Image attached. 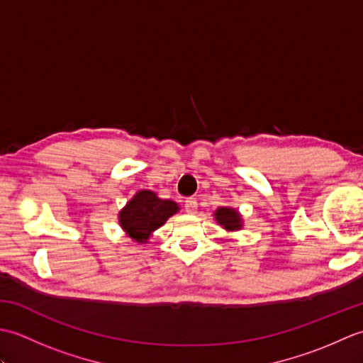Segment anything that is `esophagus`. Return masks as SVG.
<instances>
[{
  "mask_svg": "<svg viewBox=\"0 0 363 363\" xmlns=\"http://www.w3.org/2000/svg\"><path fill=\"white\" fill-rule=\"evenodd\" d=\"M184 209L189 213H195L198 209V201L195 198H187L186 201H184Z\"/></svg>",
  "mask_w": 363,
  "mask_h": 363,
  "instance_id": "1",
  "label": "esophagus"
}]
</instances>
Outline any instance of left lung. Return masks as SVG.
Here are the masks:
<instances>
[{
  "label": "left lung",
  "instance_id": "8db88e82",
  "mask_svg": "<svg viewBox=\"0 0 363 363\" xmlns=\"http://www.w3.org/2000/svg\"><path fill=\"white\" fill-rule=\"evenodd\" d=\"M213 217L215 221H217L223 229H226L228 233H235V230H240L243 228L242 213L238 212L235 207L221 206L213 212Z\"/></svg>",
  "mask_w": 363,
  "mask_h": 363
}]
</instances>
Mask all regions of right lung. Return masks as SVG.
<instances>
[{
  "label": "right lung",
  "instance_id": "add662e5",
  "mask_svg": "<svg viewBox=\"0 0 363 363\" xmlns=\"http://www.w3.org/2000/svg\"><path fill=\"white\" fill-rule=\"evenodd\" d=\"M179 204L162 199L152 190H138L118 213V223L128 237L137 243H148L156 229L179 212Z\"/></svg>",
  "mask_w": 363,
  "mask_h": 363
}]
</instances>
